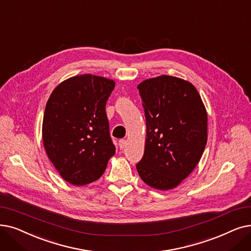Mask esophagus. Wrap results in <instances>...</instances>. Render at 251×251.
Here are the masks:
<instances>
[{
	"mask_svg": "<svg viewBox=\"0 0 251 251\" xmlns=\"http://www.w3.org/2000/svg\"><path fill=\"white\" fill-rule=\"evenodd\" d=\"M126 146H127V141L125 139H120L119 140V147H120V149L123 150V149H125Z\"/></svg>",
	"mask_w": 251,
	"mask_h": 251,
	"instance_id": "esophagus-1",
	"label": "esophagus"
}]
</instances>
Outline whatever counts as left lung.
<instances>
[{
  "instance_id": "obj_1",
  "label": "left lung",
  "mask_w": 251,
  "mask_h": 251,
  "mask_svg": "<svg viewBox=\"0 0 251 251\" xmlns=\"http://www.w3.org/2000/svg\"><path fill=\"white\" fill-rule=\"evenodd\" d=\"M147 135L140 178L161 191L176 188L199 163L207 143V112L189 81L162 75L138 84Z\"/></svg>"
}]
</instances>
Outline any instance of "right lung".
I'll return each mask as SVG.
<instances>
[{
    "instance_id": "add662e5",
    "label": "right lung",
    "mask_w": 251,
    "mask_h": 251,
    "mask_svg": "<svg viewBox=\"0 0 251 251\" xmlns=\"http://www.w3.org/2000/svg\"><path fill=\"white\" fill-rule=\"evenodd\" d=\"M114 88L112 79L78 75L58 84L47 101L43 145L59 176L74 186L99 179L115 155L105 113Z\"/></svg>"
}]
</instances>
